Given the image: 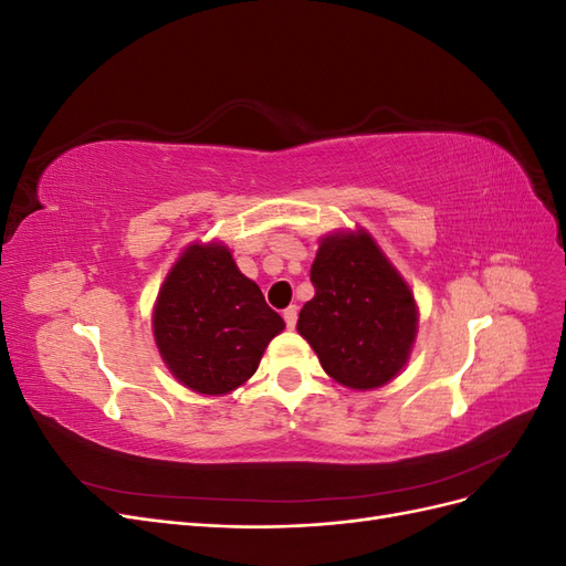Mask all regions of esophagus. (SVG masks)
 <instances>
[{"label":"esophagus","mask_w":566,"mask_h":566,"mask_svg":"<svg viewBox=\"0 0 566 566\" xmlns=\"http://www.w3.org/2000/svg\"><path fill=\"white\" fill-rule=\"evenodd\" d=\"M283 318H285V325H287V328L293 331L295 325H297V306H287V310L283 312Z\"/></svg>","instance_id":"obj_1"}]
</instances>
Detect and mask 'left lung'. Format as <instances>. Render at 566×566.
<instances>
[{"mask_svg":"<svg viewBox=\"0 0 566 566\" xmlns=\"http://www.w3.org/2000/svg\"><path fill=\"white\" fill-rule=\"evenodd\" d=\"M314 297L297 331L323 370L352 389L382 387L408 361L418 328L410 287L366 231L335 233L312 264Z\"/></svg>","mask_w":566,"mask_h":566,"instance_id":"8db88e82","label":"left lung"}]
</instances>
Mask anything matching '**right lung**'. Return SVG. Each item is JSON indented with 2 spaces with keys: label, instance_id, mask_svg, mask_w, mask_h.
<instances>
[{
  "label": "right lung",
  "instance_id": "add662e5",
  "mask_svg": "<svg viewBox=\"0 0 566 566\" xmlns=\"http://www.w3.org/2000/svg\"><path fill=\"white\" fill-rule=\"evenodd\" d=\"M283 328L260 285L217 243L191 245L179 256L153 314L167 368L188 389L214 397L250 380Z\"/></svg>",
  "mask_w": 566,
  "mask_h": 566
}]
</instances>
